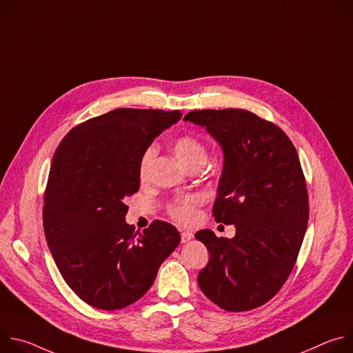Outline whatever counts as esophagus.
Returning <instances> with one entry per match:
<instances>
[{
	"instance_id": "obj_1",
	"label": "esophagus",
	"mask_w": 353,
	"mask_h": 353,
	"mask_svg": "<svg viewBox=\"0 0 353 353\" xmlns=\"http://www.w3.org/2000/svg\"><path fill=\"white\" fill-rule=\"evenodd\" d=\"M192 237H194V234H192L191 232H183V233H181V243H187V241H190Z\"/></svg>"
}]
</instances>
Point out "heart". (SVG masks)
<instances>
[{
    "instance_id": "1",
    "label": "heart",
    "mask_w": 353,
    "mask_h": 353,
    "mask_svg": "<svg viewBox=\"0 0 353 353\" xmlns=\"http://www.w3.org/2000/svg\"><path fill=\"white\" fill-rule=\"evenodd\" d=\"M173 152L179 162L190 170L191 168H201L208 158L207 152V146L204 142L198 139L194 135H181L176 138L172 143ZM157 155V148L152 145L145 149V152L142 154L139 159V177L145 179L150 165L154 162V158ZM199 205V198L195 195H190L181 199L174 201L173 204L169 205V215L179 223L188 225L192 223L196 218V207Z\"/></svg>"
}]
</instances>
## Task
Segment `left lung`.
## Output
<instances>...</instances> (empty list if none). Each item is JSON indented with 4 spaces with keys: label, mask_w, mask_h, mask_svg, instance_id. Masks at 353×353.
Returning <instances> with one entry per match:
<instances>
[{
    "label": "left lung",
    "mask_w": 353,
    "mask_h": 353,
    "mask_svg": "<svg viewBox=\"0 0 353 353\" xmlns=\"http://www.w3.org/2000/svg\"><path fill=\"white\" fill-rule=\"evenodd\" d=\"M184 120L205 127L222 148L212 215L236 228L232 239L210 229L195 233L210 251L198 285L228 312L260 307L286 282L307 229V187L296 149L278 125L247 110H194Z\"/></svg>",
    "instance_id": "1"
}]
</instances>
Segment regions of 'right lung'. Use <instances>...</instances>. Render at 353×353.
I'll use <instances>...</instances> for the list:
<instances>
[{"instance_id": "right-lung-1", "label": "right lung", "mask_w": 353, "mask_h": 353, "mask_svg": "<svg viewBox=\"0 0 353 353\" xmlns=\"http://www.w3.org/2000/svg\"><path fill=\"white\" fill-rule=\"evenodd\" d=\"M179 110L116 109L74 127L60 142L44 192L47 245L67 285L89 306L119 310L152 286L180 243L163 221L135 232L125 198L139 190V159Z\"/></svg>"}]
</instances>
